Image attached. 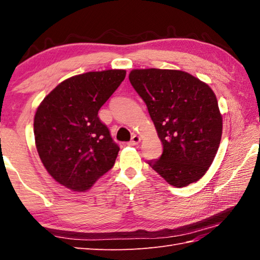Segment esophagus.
I'll return each mask as SVG.
<instances>
[{
    "mask_svg": "<svg viewBox=\"0 0 260 260\" xmlns=\"http://www.w3.org/2000/svg\"><path fill=\"white\" fill-rule=\"evenodd\" d=\"M141 142V137L137 136V135H134L133 137H132V140L128 142V145L131 146H134V145H137L139 143Z\"/></svg>",
    "mask_w": 260,
    "mask_h": 260,
    "instance_id": "obj_1",
    "label": "esophagus"
}]
</instances>
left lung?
Listing matches in <instances>:
<instances>
[{
    "label": "left lung",
    "mask_w": 260,
    "mask_h": 260,
    "mask_svg": "<svg viewBox=\"0 0 260 260\" xmlns=\"http://www.w3.org/2000/svg\"><path fill=\"white\" fill-rule=\"evenodd\" d=\"M129 81L146 104L163 145L150 167L169 184L184 187L212 164L222 135V115L213 90L182 70L133 69Z\"/></svg>",
    "instance_id": "1"
}]
</instances>
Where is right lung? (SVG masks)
Returning <instances> with one entry per match:
<instances>
[{
    "label": "right lung",
    "instance_id": "obj_1",
    "mask_svg": "<svg viewBox=\"0 0 260 260\" xmlns=\"http://www.w3.org/2000/svg\"><path fill=\"white\" fill-rule=\"evenodd\" d=\"M123 69L77 75L51 90L33 120L43 167L58 183L85 192L113 168L119 151L98 110L125 79Z\"/></svg>",
    "mask_w": 260,
    "mask_h": 260
}]
</instances>
